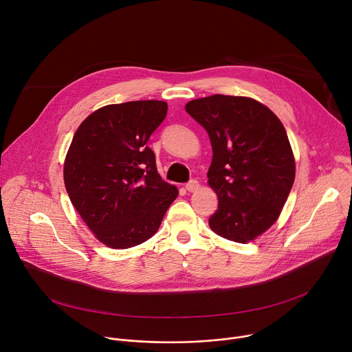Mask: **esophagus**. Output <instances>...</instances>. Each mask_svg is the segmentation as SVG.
Returning <instances> with one entry per match:
<instances>
[{
  "instance_id": "esophagus-1",
  "label": "esophagus",
  "mask_w": 352,
  "mask_h": 352,
  "mask_svg": "<svg viewBox=\"0 0 352 352\" xmlns=\"http://www.w3.org/2000/svg\"><path fill=\"white\" fill-rule=\"evenodd\" d=\"M185 188H186V190H189V192H193V190H196V189L199 188V182H197L196 179H190L189 182H186Z\"/></svg>"
}]
</instances>
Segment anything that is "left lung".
<instances>
[{
    "instance_id": "8db88e82",
    "label": "left lung",
    "mask_w": 352,
    "mask_h": 352,
    "mask_svg": "<svg viewBox=\"0 0 352 352\" xmlns=\"http://www.w3.org/2000/svg\"><path fill=\"white\" fill-rule=\"evenodd\" d=\"M212 143L209 185L219 208L209 219L220 236L246 243L278 219L295 178L287 132L276 114L254 98L214 94L186 103Z\"/></svg>"
}]
</instances>
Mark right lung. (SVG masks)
Wrapping results in <instances>:
<instances>
[{"instance_id":"1","label":"right lung","mask_w":352,"mask_h":352,"mask_svg":"<svg viewBox=\"0 0 352 352\" xmlns=\"http://www.w3.org/2000/svg\"><path fill=\"white\" fill-rule=\"evenodd\" d=\"M167 103L138 100L91 113L67 153L64 181L82 220L100 242L126 249L152 238L178 195L157 173L147 140Z\"/></svg>"}]
</instances>
